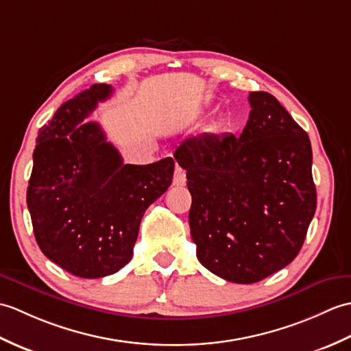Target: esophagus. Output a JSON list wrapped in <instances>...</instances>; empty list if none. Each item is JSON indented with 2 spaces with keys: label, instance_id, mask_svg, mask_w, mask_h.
I'll use <instances>...</instances> for the list:
<instances>
[{
  "label": "esophagus",
  "instance_id": "34e87169",
  "mask_svg": "<svg viewBox=\"0 0 351 351\" xmlns=\"http://www.w3.org/2000/svg\"><path fill=\"white\" fill-rule=\"evenodd\" d=\"M174 186H184L186 184V171L180 167H176L174 177H173Z\"/></svg>",
  "mask_w": 351,
  "mask_h": 351
}]
</instances>
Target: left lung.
Listing matches in <instances>:
<instances>
[{
    "label": "left lung",
    "instance_id": "8db88e82",
    "mask_svg": "<svg viewBox=\"0 0 351 351\" xmlns=\"http://www.w3.org/2000/svg\"><path fill=\"white\" fill-rule=\"evenodd\" d=\"M240 136L186 139L174 158L188 171L189 225L199 263L236 284L290 264L317 207L309 136L275 96L249 93Z\"/></svg>",
    "mask_w": 351,
    "mask_h": 351
}]
</instances>
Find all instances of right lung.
I'll return each mask as SVG.
<instances>
[{"mask_svg":"<svg viewBox=\"0 0 351 351\" xmlns=\"http://www.w3.org/2000/svg\"><path fill=\"white\" fill-rule=\"evenodd\" d=\"M112 87L95 84L58 108L38 130L27 204L38 247L80 278L126 266L147 207L169 188L173 158L124 163L97 123H84Z\"/></svg>","mask_w":351,"mask_h":351,"instance_id":"right-lung-1","label":"right lung"}]
</instances>
